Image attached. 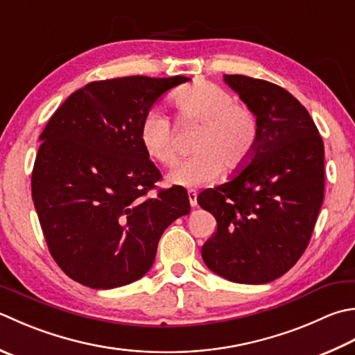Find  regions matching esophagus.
<instances>
[{
  "mask_svg": "<svg viewBox=\"0 0 355 355\" xmlns=\"http://www.w3.org/2000/svg\"><path fill=\"white\" fill-rule=\"evenodd\" d=\"M187 197H189V203L192 207L197 206V192L193 189H189L187 191Z\"/></svg>",
  "mask_w": 355,
  "mask_h": 355,
  "instance_id": "esophagus-1",
  "label": "esophagus"
}]
</instances>
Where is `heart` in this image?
<instances>
[{"mask_svg":"<svg viewBox=\"0 0 355 355\" xmlns=\"http://www.w3.org/2000/svg\"><path fill=\"white\" fill-rule=\"evenodd\" d=\"M178 115L186 123L200 124L193 150L169 173L177 186L198 187L218 178L221 168L237 169L251 159L259 141V120L251 109L214 83L198 81L173 96ZM140 141L150 159L172 166L177 159L175 132L163 110L150 109L140 124Z\"/></svg>","mask_w":355,"mask_h":355,"instance_id":"1","label":"heart"}]
</instances>
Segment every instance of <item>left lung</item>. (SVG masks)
<instances>
[{"label": "left lung", "mask_w": 355, "mask_h": 355, "mask_svg": "<svg viewBox=\"0 0 355 355\" xmlns=\"http://www.w3.org/2000/svg\"><path fill=\"white\" fill-rule=\"evenodd\" d=\"M225 83L259 120L251 159L198 205L217 220L201 248L212 272L263 284L293 268L308 248L324 192V148L306 107L286 89L246 75Z\"/></svg>", "instance_id": "obj_1"}]
</instances>
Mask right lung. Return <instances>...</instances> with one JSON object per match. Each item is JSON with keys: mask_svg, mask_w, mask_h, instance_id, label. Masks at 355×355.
<instances>
[{"mask_svg": "<svg viewBox=\"0 0 355 355\" xmlns=\"http://www.w3.org/2000/svg\"><path fill=\"white\" fill-rule=\"evenodd\" d=\"M186 81L134 75L89 83L46 124L32 198L49 251L72 280L112 289L141 279L164 229L191 212L182 187L148 197L162 173L140 141L146 112Z\"/></svg>", "mask_w": 355, "mask_h": 355, "instance_id": "obj_1", "label": "right lung"}]
</instances>
